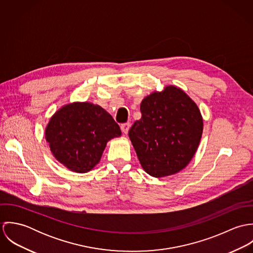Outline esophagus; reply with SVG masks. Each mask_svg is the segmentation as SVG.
<instances>
[{
  "mask_svg": "<svg viewBox=\"0 0 253 253\" xmlns=\"http://www.w3.org/2000/svg\"><path fill=\"white\" fill-rule=\"evenodd\" d=\"M129 126H130L129 123H125V124H122V125H121V129H122V131L124 132V134H126V133L128 132Z\"/></svg>",
  "mask_w": 253,
  "mask_h": 253,
  "instance_id": "esophagus-1",
  "label": "esophagus"
}]
</instances>
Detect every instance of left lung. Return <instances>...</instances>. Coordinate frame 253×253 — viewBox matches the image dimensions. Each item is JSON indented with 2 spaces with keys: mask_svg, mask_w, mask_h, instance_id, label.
<instances>
[{
  "mask_svg": "<svg viewBox=\"0 0 253 253\" xmlns=\"http://www.w3.org/2000/svg\"><path fill=\"white\" fill-rule=\"evenodd\" d=\"M141 119L128 131L145 171L154 177L177 173L194 157L203 134L197 104L179 87L169 85L146 96Z\"/></svg>",
  "mask_w": 253,
  "mask_h": 253,
  "instance_id": "obj_1",
  "label": "left lung"
}]
</instances>
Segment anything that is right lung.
I'll use <instances>...</instances> for the list:
<instances>
[{
	"mask_svg": "<svg viewBox=\"0 0 253 253\" xmlns=\"http://www.w3.org/2000/svg\"><path fill=\"white\" fill-rule=\"evenodd\" d=\"M44 134L59 163L72 171L84 173L99 163L107 142L121 136L122 131L100 106L74 102L51 117Z\"/></svg>",
	"mask_w": 253,
	"mask_h": 253,
	"instance_id": "obj_1",
	"label": "right lung"
}]
</instances>
